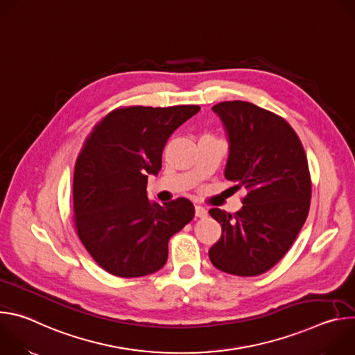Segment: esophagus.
Listing matches in <instances>:
<instances>
[{"mask_svg":"<svg viewBox=\"0 0 355 355\" xmlns=\"http://www.w3.org/2000/svg\"><path fill=\"white\" fill-rule=\"evenodd\" d=\"M195 216H196V218H200V219H204V218L208 216V211H207L204 207L196 205V207H195Z\"/></svg>","mask_w":355,"mask_h":355,"instance_id":"1","label":"esophagus"}]
</instances>
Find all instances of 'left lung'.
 Returning <instances> with one entry per match:
<instances>
[{
    "label": "left lung",
    "mask_w": 355,
    "mask_h": 355,
    "mask_svg": "<svg viewBox=\"0 0 355 355\" xmlns=\"http://www.w3.org/2000/svg\"><path fill=\"white\" fill-rule=\"evenodd\" d=\"M212 111L229 140L225 177L247 195L233 216L218 208L209 211L222 225L209 259L227 274L260 275L286 254L308 218V159L297 135L281 116L245 101H225Z\"/></svg>",
    "instance_id": "left-lung-1"
}]
</instances>
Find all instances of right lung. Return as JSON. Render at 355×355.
Segmentation results:
<instances>
[{
  "label": "right lung",
  "instance_id": "obj_1",
  "mask_svg": "<svg viewBox=\"0 0 355 355\" xmlns=\"http://www.w3.org/2000/svg\"><path fill=\"white\" fill-rule=\"evenodd\" d=\"M199 110L118 108L87 137L74 170L73 222L91 257L110 274L135 278L159 271L170 237L192 220L191 200L159 205L146 187L148 175L162 170L168 137Z\"/></svg>",
  "mask_w": 355,
  "mask_h": 355
}]
</instances>
